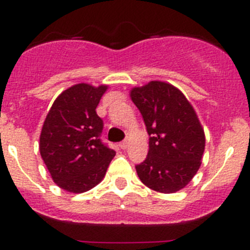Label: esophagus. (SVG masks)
Listing matches in <instances>:
<instances>
[{
	"instance_id": "1",
	"label": "esophagus",
	"mask_w": 250,
	"mask_h": 250,
	"mask_svg": "<svg viewBox=\"0 0 250 250\" xmlns=\"http://www.w3.org/2000/svg\"><path fill=\"white\" fill-rule=\"evenodd\" d=\"M127 145H129V143H127V141H123V143H120V145H119V146H120L123 150H125L127 147Z\"/></svg>"
}]
</instances>
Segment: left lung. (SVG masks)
<instances>
[{
  "instance_id": "1",
  "label": "left lung",
  "mask_w": 250,
  "mask_h": 250,
  "mask_svg": "<svg viewBox=\"0 0 250 250\" xmlns=\"http://www.w3.org/2000/svg\"><path fill=\"white\" fill-rule=\"evenodd\" d=\"M130 99L143 115L149 151L136 165L147 188L163 194L182 190L202 165L205 134L185 95L165 81L154 80L130 90Z\"/></svg>"
}]
</instances>
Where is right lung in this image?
<instances>
[{"label": "right lung", "mask_w": 250, "mask_h": 250, "mask_svg": "<svg viewBox=\"0 0 250 250\" xmlns=\"http://www.w3.org/2000/svg\"><path fill=\"white\" fill-rule=\"evenodd\" d=\"M107 85L76 83L56 98L43 121L40 154L56 185L85 193L105 178L116 152L99 139L104 123L96 107Z\"/></svg>", "instance_id": "right-lung-1"}]
</instances>
